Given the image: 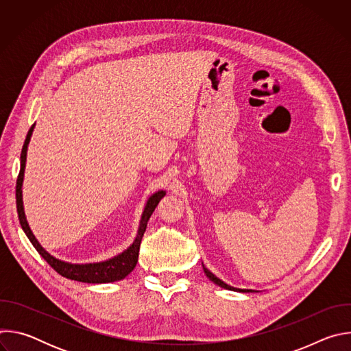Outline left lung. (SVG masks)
<instances>
[{"label":"left lung","instance_id":"8db88e82","mask_svg":"<svg viewBox=\"0 0 351 351\" xmlns=\"http://www.w3.org/2000/svg\"><path fill=\"white\" fill-rule=\"evenodd\" d=\"M203 269H204V274L207 275V278H208L210 280H213L215 285H218V286H221V287H223V289L233 290V291H241V293H250V291H254V290H252V289H237V287H233V286H230V285L225 283L223 280H221L219 278H217V276H215L210 269H207V268L204 267V264H203Z\"/></svg>","mask_w":351,"mask_h":351}]
</instances>
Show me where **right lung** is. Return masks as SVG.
Returning a JSON list of instances; mask_svg holds the SVG:
<instances>
[{
    "label": "right lung",
    "mask_w": 351,
    "mask_h": 351,
    "mask_svg": "<svg viewBox=\"0 0 351 351\" xmlns=\"http://www.w3.org/2000/svg\"><path fill=\"white\" fill-rule=\"evenodd\" d=\"M34 125L29 129L25 144L22 147L21 171H19L18 180H16V210H18V217H19V222H21L23 232L26 233V236L29 237L30 243L34 245L38 254L64 278L77 280V282H84V283H110V282H117V280L125 279L134 269V267L137 264L140 243H141L143 234L145 232L147 222H148L149 217L153 215L156 207L160 203V199L165 195V190H158L148 197L147 203L144 206V210H143V214H141L137 234H136L133 243L121 254H118L110 260L101 261V263H90V264H72V263H65L62 260H58L54 256L49 254L48 252H45L44 247L37 241V239L34 237V234L26 221L25 208H23L22 186H23V178H25V168H26L27 145L30 143V137L33 134Z\"/></svg>",
    "instance_id": "obj_1"
}]
</instances>
